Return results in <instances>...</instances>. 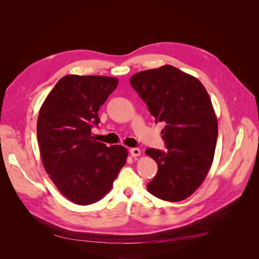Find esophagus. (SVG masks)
Here are the masks:
<instances>
[{
    "instance_id": "34e87169",
    "label": "esophagus",
    "mask_w": 259,
    "mask_h": 259,
    "mask_svg": "<svg viewBox=\"0 0 259 259\" xmlns=\"http://www.w3.org/2000/svg\"><path fill=\"white\" fill-rule=\"evenodd\" d=\"M130 154L132 157H138L140 155V150L137 149V147H133V149L130 150Z\"/></svg>"
}]
</instances>
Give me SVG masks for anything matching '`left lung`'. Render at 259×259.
<instances>
[{
  "instance_id": "8db88e82",
  "label": "left lung",
  "mask_w": 259,
  "mask_h": 259,
  "mask_svg": "<svg viewBox=\"0 0 259 259\" xmlns=\"http://www.w3.org/2000/svg\"><path fill=\"white\" fill-rule=\"evenodd\" d=\"M156 122L164 124L167 152L147 149L158 173L147 183L153 196L168 202L189 198L212 165L218 134L217 118L203 84L172 65L146 69L130 79Z\"/></svg>"
}]
</instances>
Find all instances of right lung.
Listing matches in <instances>:
<instances>
[{"mask_svg": "<svg viewBox=\"0 0 259 259\" xmlns=\"http://www.w3.org/2000/svg\"><path fill=\"white\" fill-rule=\"evenodd\" d=\"M118 83L117 78L68 75L41 106L36 136L43 166L59 192L75 204L101 200L126 164L124 146L108 147L91 135L99 124L100 106Z\"/></svg>", "mask_w": 259, "mask_h": 259, "instance_id": "add662e5", "label": "right lung"}]
</instances>
